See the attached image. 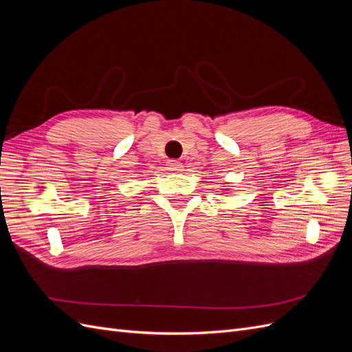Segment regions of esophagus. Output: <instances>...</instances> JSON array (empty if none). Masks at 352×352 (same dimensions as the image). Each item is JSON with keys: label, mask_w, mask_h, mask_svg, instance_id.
Here are the masks:
<instances>
[{"label": "esophagus", "mask_w": 352, "mask_h": 352, "mask_svg": "<svg viewBox=\"0 0 352 352\" xmlns=\"http://www.w3.org/2000/svg\"><path fill=\"white\" fill-rule=\"evenodd\" d=\"M167 168L170 170V172H180V170L184 168V166H182V163L177 162V160H168Z\"/></svg>", "instance_id": "esophagus-1"}]
</instances>
